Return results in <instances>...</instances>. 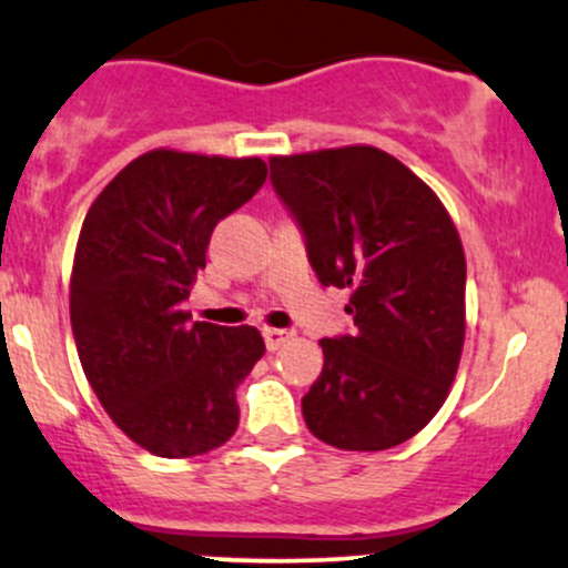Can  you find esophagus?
I'll list each match as a JSON object with an SVG mask.
<instances>
[{
	"mask_svg": "<svg viewBox=\"0 0 568 568\" xmlns=\"http://www.w3.org/2000/svg\"><path fill=\"white\" fill-rule=\"evenodd\" d=\"M262 338H265L267 349L276 352V349H282L286 341L292 338V333L290 331H278V327H265V331H262Z\"/></svg>",
	"mask_w": 568,
	"mask_h": 568,
	"instance_id": "esophagus-1",
	"label": "esophagus"
}]
</instances>
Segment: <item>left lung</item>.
<instances>
[{
	"mask_svg": "<svg viewBox=\"0 0 568 568\" xmlns=\"http://www.w3.org/2000/svg\"><path fill=\"white\" fill-rule=\"evenodd\" d=\"M271 181L355 333L322 338L303 417L349 453L404 444L436 417L466 341V254L436 192L374 145L271 156Z\"/></svg>",
	"mask_w": 568,
	"mask_h": 568,
	"instance_id": "left-lung-1",
	"label": "left lung"
}]
</instances>
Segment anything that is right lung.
<instances>
[{"mask_svg":"<svg viewBox=\"0 0 568 568\" xmlns=\"http://www.w3.org/2000/svg\"><path fill=\"white\" fill-rule=\"evenodd\" d=\"M260 156L140 154L83 219L70 322L83 374L138 447L192 457L237 428L235 387L265 355L257 327L189 322L181 308L211 233L265 184Z\"/></svg>","mask_w":568,"mask_h":568,"instance_id":"right-lung-1","label":"right lung"}]
</instances>
